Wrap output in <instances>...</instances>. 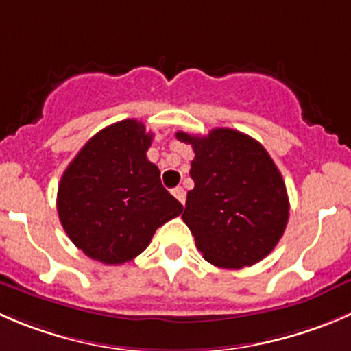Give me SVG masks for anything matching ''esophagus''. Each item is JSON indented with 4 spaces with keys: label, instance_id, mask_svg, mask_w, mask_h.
<instances>
[{
    "label": "esophagus",
    "instance_id": "1",
    "mask_svg": "<svg viewBox=\"0 0 351 351\" xmlns=\"http://www.w3.org/2000/svg\"><path fill=\"white\" fill-rule=\"evenodd\" d=\"M173 195H175L176 199L180 200V202H182V204H185L186 193H185V190L182 189V186H176V189H173Z\"/></svg>",
    "mask_w": 351,
    "mask_h": 351
}]
</instances>
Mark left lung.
<instances>
[{
    "label": "left lung",
    "instance_id": "1",
    "mask_svg": "<svg viewBox=\"0 0 351 351\" xmlns=\"http://www.w3.org/2000/svg\"><path fill=\"white\" fill-rule=\"evenodd\" d=\"M176 138L195 152V186L182 217L204 258L240 269L269 255L285 233L290 202L266 149L233 128H214L204 137L176 132Z\"/></svg>",
    "mask_w": 351,
    "mask_h": 351
}]
</instances>
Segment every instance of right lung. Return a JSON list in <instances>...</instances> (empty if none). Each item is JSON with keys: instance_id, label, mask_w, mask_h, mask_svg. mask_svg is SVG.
<instances>
[{"instance_id": "1", "label": "right lung", "mask_w": 351, "mask_h": 351, "mask_svg": "<svg viewBox=\"0 0 351 351\" xmlns=\"http://www.w3.org/2000/svg\"><path fill=\"white\" fill-rule=\"evenodd\" d=\"M152 134L123 120L97 132L68 165L58 186V216L68 238L103 264H125L151 243L183 206L147 159Z\"/></svg>"}]
</instances>
